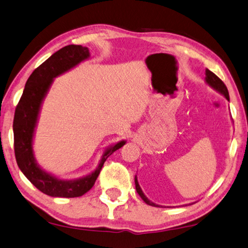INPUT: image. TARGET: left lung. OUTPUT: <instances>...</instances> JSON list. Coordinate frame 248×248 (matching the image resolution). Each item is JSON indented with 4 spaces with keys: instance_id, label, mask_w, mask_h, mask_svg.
Masks as SVG:
<instances>
[{
    "instance_id": "1",
    "label": "left lung",
    "mask_w": 248,
    "mask_h": 248,
    "mask_svg": "<svg viewBox=\"0 0 248 248\" xmlns=\"http://www.w3.org/2000/svg\"><path fill=\"white\" fill-rule=\"evenodd\" d=\"M205 81H206V84L209 85L212 89H215L216 91H218L219 93L223 94L224 98L227 99L228 101H230L229 91H228L227 86H225V85L223 84V81L221 80L218 76L215 75V74L212 73V72H210L208 68H206V78H205ZM135 186H136V190H137L138 195H140L142 201H144V202L147 203V205L154 206V207H159V205H157V203H155V202H153L151 201H149V199L145 196L144 192H142L141 188H140V184H138L137 176H135Z\"/></svg>"
}]
</instances>
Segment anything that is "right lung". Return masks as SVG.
Segmentation results:
<instances>
[{"mask_svg": "<svg viewBox=\"0 0 248 248\" xmlns=\"http://www.w3.org/2000/svg\"><path fill=\"white\" fill-rule=\"evenodd\" d=\"M90 58L86 46L71 45L62 47L34 69L25 85L23 95L17 104L13 123L14 149L17 164L24 175L41 190L52 197H79L93 187L103 163L110 155L126 144L121 140L104 150L98 167L90 174L75 180H61L39 166L33 153V137L39 114L46 95L55 77L71 71Z\"/></svg>", "mask_w": 248, "mask_h": 248, "instance_id": "1", "label": "right lung"}]
</instances>
